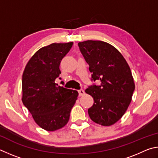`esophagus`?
Here are the masks:
<instances>
[{
  "label": "esophagus",
  "instance_id": "esophagus-1",
  "mask_svg": "<svg viewBox=\"0 0 158 158\" xmlns=\"http://www.w3.org/2000/svg\"><path fill=\"white\" fill-rule=\"evenodd\" d=\"M78 93H79V96H82L85 94V91L83 89H80L78 90Z\"/></svg>",
  "mask_w": 158,
  "mask_h": 158
}]
</instances>
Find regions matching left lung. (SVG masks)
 I'll return each mask as SVG.
<instances>
[{
    "label": "left lung",
    "instance_id": "8db88e82",
    "mask_svg": "<svg viewBox=\"0 0 158 158\" xmlns=\"http://www.w3.org/2000/svg\"><path fill=\"white\" fill-rule=\"evenodd\" d=\"M78 46L89 66L92 80L101 82L85 90L94 98L88 114L99 125L112 126L123 117L132 101L135 86L131 69L121 52L108 43L87 40Z\"/></svg>",
    "mask_w": 158,
    "mask_h": 158
}]
</instances>
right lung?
<instances>
[{
  "instance_id": "obj_1",
  "label": "right lung",
  "mask_w": 158,
  "mask_h": 158,
  "mask_svg": "<svg viewBox=\"0 0 158 158\" xmlns=\"http://www.w3.org/2000/svg\"><path fill=\"white\" fill-rule=\"evenodd\" d=\"M72 46L73 42L53 43L39 49L22 76V102L35 123L47 131L60 129L68 123L78 96L77 91L57 87L55 82L61 73V60Z\"/></svg>"
}]
</instances>
